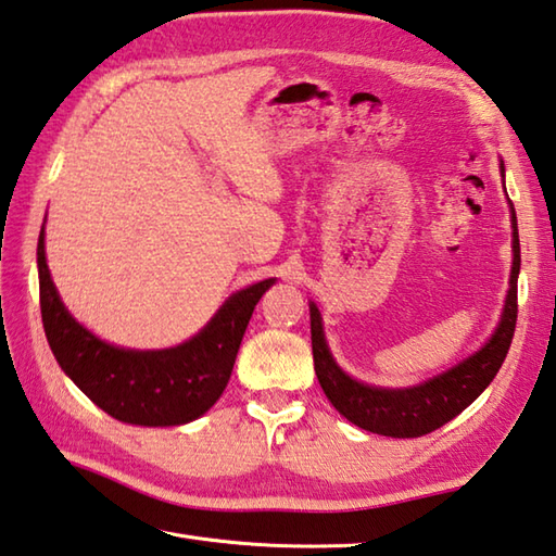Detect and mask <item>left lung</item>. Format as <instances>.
Instances as JSON below:
<instances>
[{
    "label": "left lung",
    "instance_id": "left-lung-1",
    "mask_svg": "<svg viewBox=\"0 0 556 556\" xmlns=\"http://www.w3.org/2000/svg\"><path fill=\"white\" fill-rule=\"evenodd\" d=\"M504 175V163H502ZM511 228H514V266H511V288L506 294L504 316L496 326L494 336L484 343L482 350L463 359L460 365L451 367L439 377L429 379L413 389H374L365 387L336 365L328 353L321 314L309 304L312 319V353L314 371L319 377L326 399L350 422L367 429L374 434L393 439H413L434 432L453 417L460 415L478 395L490 387L496 371L504 365L508 348L514 341L516 319H518V270H520V244H518V223L511 206Z\"/></svg>",
    "mask_w": 556,
    "mask_h": 556
}]
</instances>
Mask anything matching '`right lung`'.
<instances>
[{
  "mask_svg": "<svg viewBox=\"0 0 556 556\" xmlns=\"http://www.w3.org/2000/svg\"><path fill=\"white\" fill-rule=\"evenodd\" d=\"M38 276L45 336L60 367L108 415L141 427L191 422L220 399L256 302L274 286L268 278L235 292L182 345L136 353L100 341L64 309L45 262V230L38 240Z\"/></svg>",
  "mask_w": 556,
  "mask_h": 556,
  "instance_id": "obj_1",
  "label": "right lung"
}]
</instances>
